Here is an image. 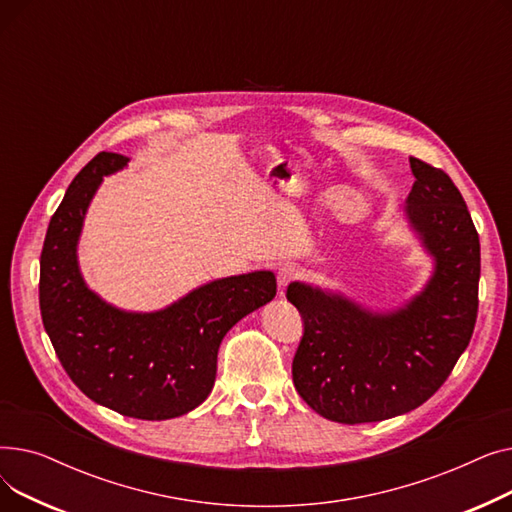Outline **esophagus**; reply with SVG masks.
Segmentation results:
<instances>
[{
	"mask_svg": "<svg viewBox=\"0 0 512 512\" xmlns=\"http://www.w3.org/2000/svg\"><path fill=\"white\" fill-rule=\"evenodd\" d=\"M299 276H301V272H299L297 267H294L292 263L282 265L280 270H278V286H280V294H284V290H286V286H288L290 282L299 280Z\"/></svg>",
	"mask_w": 512,
	"mask_h": 512,
	"instance_id": "1",
	"label": "esophagus"
}]
</instances>
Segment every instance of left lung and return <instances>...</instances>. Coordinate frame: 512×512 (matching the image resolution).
<instances>
[{
	"label": "left lung",
	"instance_id": "8db88e82",
	"mask_svg": "<svg viewBox=\"0 0 512 512\" xmlns=\"http://www.w3.org/2000/svg\"><path fill=\"white\" fill-rule=\"evenodd\" d=\"M409 161L415 184L405 211L436 263L417 297L392 313H371L303 282L286 290L305 326L292 359L294 388L336 423L417 409L446 382L473 336L481 259L471 213L444 170Z\"/></svg>",
	"mask_w": 512,
	"mask_h": 512
}]
</instances>
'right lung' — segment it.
<instances>
[{
    "label": "right lung",
    "mask_w": 512,
    "mask_h": 512,
    "mask_svg": "<svg viewBox=\"0 0 512 512\" xmlns=\"http://www.w3.org/2000/svg\"><path fill=\"white\" fill-rule=\"evenodd\" d=\"M126 164L128 157L101 151L68 186L43 242L39 305L53 351L83 394L120 415L164 421L209 396L226 332L276 297V276L215 280L153 313L101 301L80 276L76 245L103 176Z\"/></svg>",
    "instance_id": "add662e5"
}]
</instances>
